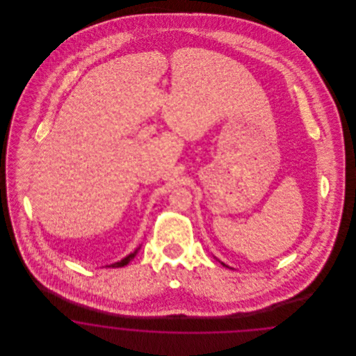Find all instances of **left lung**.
Masks as SVG:
<instances>
[{"label": "left lung", "instance_id": "obj_1", "mask_svg": "<svg viewBox=\"0 0 356 356\" xmlns=\"http://www.w3.org/2000/svg\"><path fill=\"white\" fill-rule=\"evenodd\" d=\"M222 266H225V264H222Z\"/></svg>", "mask_w": 356, "mask_h": 356}]
</instances>
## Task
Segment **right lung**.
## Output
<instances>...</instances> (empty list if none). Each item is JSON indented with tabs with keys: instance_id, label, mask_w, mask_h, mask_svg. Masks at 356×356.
<instances>
[{
	"instance_id": "add662e5",
	"label": "right lung",
	"mask_w": 356,
	"mask_h": 356,
	"mask_svg": "<svg viewBox=\"0 0 356 356\" xmlns=\"http://www.w3.org/2000/svg\"><path fill=\"white\" fill-rule=\"evenodd\" d=\"M138 250H140V247L136 250L135 252H132L131 254H128L127 257H124L121 261H118V263H113V264H111V266H108V267H112V268H119V267H124V266H127L132 259H135L136 254L138 252Z\"/></svg>"
}]
</instances>
